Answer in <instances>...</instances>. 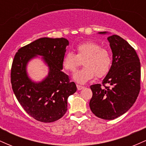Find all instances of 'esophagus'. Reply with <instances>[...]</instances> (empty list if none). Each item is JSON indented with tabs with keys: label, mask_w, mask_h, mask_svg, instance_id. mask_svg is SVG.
Listing matches in <instances>:
<instances>
[{
	"label": "esophagus",
	"mask_w": 146,
	"mask_h": 146,
	"mask_svg": "<svg viewBox=\"0 0 146 146\" xmlns=\"http://www.w3.org/2000/svg\"><path fill=\"white\" fill-rule=\"evenodd\" d=\"M77 88H78V90H82V89H83L84 88V86H81V85L77 84Z\"/></svg>",
	"instance_id": "1"
}]
</instances>
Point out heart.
Listing matches in <instances>:
<instances>
[{
	"label": "heart",
	"mask_w": 146,
	"mask_h": 146,
	"mask_svg": "<svg viewBox=\"0 0 146 146\" xmlns=\"http://www.w3.org/2000/svg\"><path fill=\"white\" fill-rule=\"evenodd\" d=\"M76 55L68 52L62 60L63 68L74 73L83 62L82 69L75 73L73 79L77 82L84 84L95 78H102L108 73L112 64V56L107 48L93 41L78 45Z\"/></svg>",
	"instance_id": "b5f03b06"
}]
</instances>
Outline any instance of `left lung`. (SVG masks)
Segmentation results:
<instances>
[{"label": "left lung", "instance_id": "1", "mask_svg": "<svg viewBox=\"0 0 146 146\" xmlns=\"http://www.w3.org/2000/svg\"><path fill=\"white\" fill-rule=\"evenodd\" d=\"M108 40L113 52L112 66L102 81L104 87L100 84L90 86L89 106L95 116L112 120L126 113L136 101L141 88V64L135 50L124 39L113 35Z\"/></svg>", "mask_w": 146, "mask_h": 146}]
</instances>
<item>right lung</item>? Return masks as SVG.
<instances>
[{
    "label": "right lung",
    "instance_id": "right-lung-1",
    "mask_svg": "<svg viewBox=\"0 0 146 146\" xmlns=\"http://www.w3.org/2000/svg\"><path fill=\"white\" fill-rule=\"evenodd\" d=\"M67 39L41 38L18 49L11 69V83L16 99L27 113L37 121H56L67 110V99L77 90L73 82L62 71ZM37 55L48 64V75L42 82H32L26 65Z\"/></svg>",
    "mask_w": 146,
    "mask_h": 146
}]
</instances>
